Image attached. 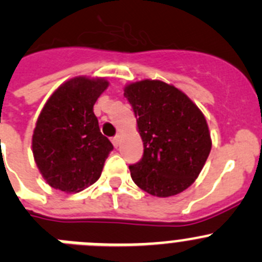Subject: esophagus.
Wrapping results in <instances>:
<instances>
[{"label":"esophagus","instance_id":"esophagus-1","mask_svg":"<svg viewBox=\"0 0 262 262\" xmlns=\"http://www.w3.org/2000/svg\"><path fill=\"white\" fill-rule=\"evenodd\" d=\"M112 145L115 146V147H119L120 146V136H115L114 138H112Z\"/></svg>","mask_w":262,"mask_h":262}]
</instances>
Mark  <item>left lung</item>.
Instances as JSON below:
<instances>
[{
    "mask_svg": "<svg viewBox=\"0 0 262 262\" xmlns=\"http://www.w3.org/2000/svg\"><path fill=\"white\" fill-rule=\"evenodd\" d=\"M143 142V156L129 165L139 189L154 196L177 195L191 186L211 152L208 124L185 93L159 80L125 86Z\"/></svg>",
    "mask_w": 262,
    "mask_h": 262,
    "instance_id": "8db88e82",
    "label": "left lung"
}]
</instances>
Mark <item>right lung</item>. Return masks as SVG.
Wrapping results in <instances>:
<instances>
[{"label": "right lung", "instance_id": "1", "mask_svg": "<svg viewBox=\"0 0 262 262\" xmlns=\"http://www.w3.org/2000/svg\"><path fill=\"white\" fill-rule=\"evenodd\" d=\"M108 86L79 76L60 85L43 106L32 137L38 170L54 189L80 192L101 177L114 146L99 130L93 107Z\"/></svg>", "mask_w": 262, "mask_h": 262}]
</instances>
